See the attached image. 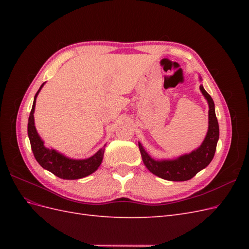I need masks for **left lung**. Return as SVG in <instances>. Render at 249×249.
<instances>
[{
    "instance_id": "left-lung-1",
    "label": "left lung",
    "mask_w": 249,
    "mask_h": 249,
    "mask_svg": "<svg viewBox=\"0 0 249 249\" xmlns=\"http://www.w3.org/2000/svg\"><path fill=\"white\" fill-rule=\"evenodd\" d=\"M200 91L209 103V130L202 144L192 153L184 155L175 160L156 161L152 159L139 143V149L143 163L146 168L161 178L182 182L192 178L201 169L206 168L213 160L217 141L219 139V125L215 114V105L213 99L200 85Z\"/></svg>"
}]
</instances>
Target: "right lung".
I'll use <instances>...</instances> for the list:
<instances>
[{
	"label": "right lung",
	"mask_w": 249,
	"mask_h": 249,
	"mask_svg": "<svg viewBox=\"0 0 249 249\" xmlns=\"http://www.w3.org/2000/svg\"><path fill=\"white\" fill-rule=\"evenodd\" d=\"M42 86L43 84L40 86L39 90L35 94L32 110L30 112L28 120V136L30 139V143H31V148L36 161L40 164L41 167L51 171L53 175L63 179H77L91 175L92 172H94L100 167L103 161L105 147L101 148L95 155L85 160L69 159V158L57 153L54 149H49L44 147L43 141L40 139L39 135L36 132L33 115L35 110L36 97Z\"/></svg>",
	"instance_id": "right-lung-1"
}]
</instances>
